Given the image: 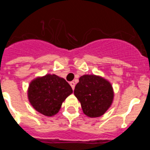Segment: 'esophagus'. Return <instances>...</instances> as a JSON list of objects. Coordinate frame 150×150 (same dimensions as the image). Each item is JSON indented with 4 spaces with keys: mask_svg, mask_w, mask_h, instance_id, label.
Segmentation results:
<instances>
[{
    "mask_svg": "<svg viewBox=\"0 0 150 150\" xmlns=\"http://www.w3.org/2000/svg\"><path fill=\"white\" fill-rule=\"evenodd\" d=\"M70 85H71V86L72 87V88H73V90L74 89V87H75V83H74V82H70Z\"/></svg>",
    "mask_w": 150,
    "mask_h": 150,
    "instance_id": "1",
    "label": "esophagus"
}]
</instances>
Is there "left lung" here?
Segmentation results:
<instances>
[{"label": "left lung", "mask_w": 150, "mask_h": 150, "mask_svg": "<svg viewBox=\"0 0 150 150\" xmlns=\"http://www.w3.org/2000/svg\"><path fill=\"white\" fill-rule=\"evenodd\" d=\"M74 95L80 102L83 112L91 118L104 114L113 98L110 83L95 75H84L79 78Z\"/></svg>", "instance_id": "8db88e82"}]
</instances>
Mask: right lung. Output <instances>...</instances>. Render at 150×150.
<instances>
[{
    "label": "right lung",
    "instance_id": "add662e5",
    "mask_svg": "<svg viewBox=\"0 0 150 150\" xmlns=\"http://www.w3.org/2000/svg\"><path fill=\"white\" fill-rule=\"evenodd\" d=\"M72 92V88L65 79L55 74H47L30 83L28 99L36 110L51 116L59 112L62 102Z\"/></svg>",
    "mask_w": 150,
    "mask_h": 150
}]
</instances>
